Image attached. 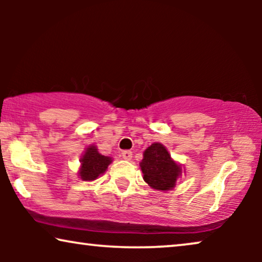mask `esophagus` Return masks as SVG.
Segmentation results:
<instances>
[{
    "mask_svg": "<svg viewBox=\"0 0 262 262\" xmlns=\"http://www.w3.org/2000/svg\"><path fill=\"white\" fill-rule=\"evenodd\" d=\"M121 156H123L124 160L130 161L132 159V152L130 150H125V151H123V154H121Z\"/></svg>",
    "mask_w": 262,
    "mask_h": 262,
    "instance_id": "esophagus-1",
    "label": "esophagus"
}]
</instances>
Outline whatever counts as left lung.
I'll use <instances>...</instances> for the list:
<instances>
[{
  "instance_id": "8db88e82",
  "label": "left lung",
  "mask_w": 262,
  "mask_h": 262,
  "mask_svg": "<svg viewBox=\"0 0 262 262\" xmlns=\"http://www.w3.org/2000/svg\"><path fill=\"white\" fill-rule=\"evenodd\" d=\"M139 167L143 180L151 188L161 192L171 191L182 173L181 164L171 159L166 146L157 142L144 150Z\"/></svg>"
}]
</instances>
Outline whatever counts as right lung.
Listing matches in <instances>:
<instances>
[{
    "label": "right lung",
    "instance_id": "1",
    "mask_svg": "<svg viewBox=\"0 0 262 262\" xmlns=\"http://www.w3.org/2000/svg\"><path fill=\"white\" fill-rule=\"evenodd\" d=\"M112 161V157L101 155L94 144L88 145L83 155L81 156V166L77 171L78 177L83 181L96 180L99 177L105 174Z\"/></svg>",
    "mask_w": 262,
    "mask_h": 262
}]
</instances>
